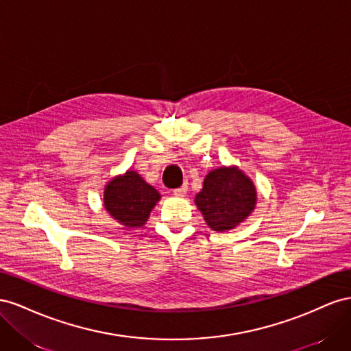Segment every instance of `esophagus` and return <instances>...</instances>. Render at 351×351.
Returning a JSON list of instances; mask_svg holds the SVG:
<instances>
[{
	"instance_id": "34e87169",
	"label": "esophagus",
	"mask_w": 351,
	"mask_h": 351,
	"mask_svg": "<svg viewBox=\"0 0 351 351\" xmlns=\"http://www.w3.org/2000/svg\"><path fill=\"white\" fill-rule=\"evenodd\" d=\"M186 191H188V185L184 184V185H181L179 188L173 189V194H175L176 197H184V195L186 194Z\"/></svg>"
}]
</instances>
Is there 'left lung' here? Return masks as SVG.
I'll list each match as a JSON object with an SVG mask.
<instances>
[{
    "instance_id": "8db88e82",
    "label": "left lung",
    "mask_w": 351,
    "mask_h": 351,
    "mask_svg": "<svg viewBox=\"0 0 351 351\" xmlns=\"http://www.w3.org/2000/svg\"><path fill=\"white\" fill-rule=\"evenodd\" d=\"M257 199L252 179L237 167L208 172L195 204L213 231H229L253 212Z\"/></svg>"
}]
</instances>
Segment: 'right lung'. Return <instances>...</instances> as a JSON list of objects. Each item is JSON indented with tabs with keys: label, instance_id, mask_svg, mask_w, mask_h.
Masks as SVG:
<instances>
[{
	"label": "right lung",
	"instance_id": "add662e5",
	"mask_svg": "<svg viewBox=\"0 0 351 351\" xmlns=\"http://www.w3.org/2000/svg\"><path fill=\"white\" fill-rule=\"evenodd\" d=\"M158 199L156 189L132 170L110 181L104 191L106 210L128 228L143 226Z\"/></svg>",
	"mask_w": 351,
	"mask_h": 351
}]
</instances>
